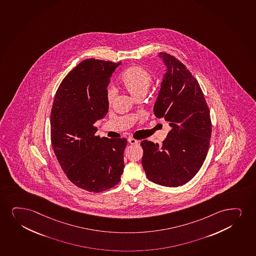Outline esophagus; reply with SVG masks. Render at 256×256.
Here are the masks:
<instances>
[{"label": "esophagus", "mask_w": 256, "mask_h": 256, "mask_svg": "<svg viewBox=\"0 0 256 256\" xmlns=\"http://www.w3.org/2000/svg\"><path fill=\"white\" fill-rule=\"evenodd\" d=\"M128 142L130 144H131V145H136V144H138V140L132 139V138H128Z\"/></svg>", "instance_id": "esophagus-1"}]
</instances>
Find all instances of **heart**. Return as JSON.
<instances>
[{"instance_id": "1", "label": "heart", "mask_w": 256, "mask_h": 256, "mask_svg": "<svg viewBox=\"0 0 256 256\" xmlns=\"http://www.w3.org/2000/svg\"><path fill=\"white\" fill-rule=\"evenodd\" d=\"M152 75L148 70L142 66H132L126 70L120 76V82L124 90L134 98L144 96L151 84ZM114 88H108L107 92V101L111 104L116 98Z\"/></svg>"}]
</instances>
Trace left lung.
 Segmentation results:
<instances>
[{
	"instance_id": "8db88e82",
	"label": "left lung",
	"mask_w": 256,
	"mask_h": 256,
	"mask_svg": "<svg viewBox=\"0 0 256 256\" xmlns=\"http://www.w3.org/2000/svg\"><path fill=\"white\" fill-rule=\"evenodd\" d=\"M158 57L166 69L154 112L168 122L170 130L160 146L142 140V166L152 182L178 187L189 182L202 166L212 122L202 90L189 70L170 54L160 52Z\"/></svg>"
}]
</instances>
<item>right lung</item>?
Masks as SVG:
<instances>
[{
	"mask_svg": "<svg viewBox=\"0 0 256 256\" xmlns=\"http://www.w3.org/2000/svg\"><path fill=\"white\" fill-rule=\"evenodd\" d=\"M120 63L90 58L64 78L50 112V140L67 178L90 192L119 183L126 140L96 136V122L108 111L107 87Z\"/></svg>",
	"mask_w": 256,
	"mask_h": 256,
	"instance_id": "obj_1",
	"label": "right lung"
}]
</instances>
